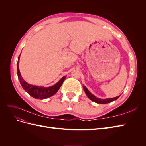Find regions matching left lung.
<instances>
[{
	"mask_svg": "<svg viewBox=\"0 0 146 146\" xmlns=\"http://www.w3.org/2000/svg\"><path fill=\"white\" fill-rule=\"evenodd\" d=\"M83 90L85 91L86 94L87 95L88 98H89L90 100H91L92 101L96 103H98V104H108V103H110L111 102L114 101V100H117L120 96H118L116 98H108V99H99L96 98L95 96H94L92 94H91V92L89 91L86 87L85 86H83Z\"/></svg>",
	"mask_w": 146,
	"mask_h": 146,
	"instance_id": "1",
	"label": "left lung"
}]
</instances>
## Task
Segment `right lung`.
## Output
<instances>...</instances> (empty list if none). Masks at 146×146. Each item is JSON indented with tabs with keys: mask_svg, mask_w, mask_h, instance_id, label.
Wrapping results in <instances>:
<instances>
[{
	"mask_svg": "<svg viewBox=\"0 0 146 146\" xmlns=\"http://www.w3.org/2000/svg\"><path fill=\"white\" fill-rule=\"evenodd\" d=\"M20 55L17 59V74L18 79L19 80L21 86H23V89L29 94L30 96L33 97L35 99H47L48 98L54 96L56 94L57 91H58L61 86L65 80L66 76H64L61 78L60 80L55 83L54 85L49 86V87H44L41 86H35L33 85H30V84L26 82L23 78L22 77L21 74L19 71V59H20Z\"/></svg>",
	"mask_w": 146,
	"mask_h": 146,
	"instance_id": "obj_1",
	"label": "right lung"
}]
</instances>
